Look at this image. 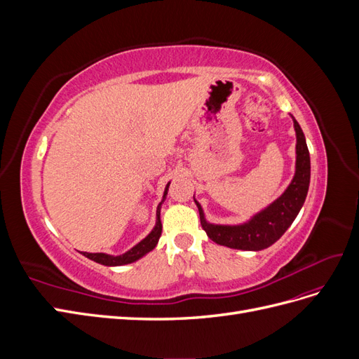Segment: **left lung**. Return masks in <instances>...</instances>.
I'll return each mask as SVG.
<instances>
[{
  "instance_id": "obj_1",
  "label": "left lung",
  "mask_w": 359,
  "mask_h": 359,
  "mask_svg": "<svg viewBox=\"0 0 359 359\" xmlns=\"http://www.w3.org/2000/svg\"><path fill=\"white\" fill-rule=\"evenodd\" d=\"M292 119L297 135L295 175L283 194L273 203H269L241 224H214L206 222L201 203L193 196L199 210L203 231L214 243L229 248L259 252L280 240L281 235L297 219L304 202H306L310 186V153L306 136H304L298 121L293 116Z\"/></svg>"
}]
</instances>
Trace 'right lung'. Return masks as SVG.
<instances>
[{"label": "right lung", "instance_id": "right-lung-1", "mask_svg": "<svg viewBox=\"0 0 359 359\" xmlns=\"http://www.w3.org/2000/svg\"><path fill=\"white\" fill-rule=\"evenodd\" d=\"M169 184L165 189V194H163V199L157 206V212H156V226L153 227V231H151L142 241L137 243L135 247H132L130 250H127L126 253L123 255H107V253H86V252H81L85 257H88L97 264H102L104 266H121V265H127V264H132L139 260L140 257H144L147 253H149L151 250H154L157 243H158V238L161 235V220H160V210H161V203L165 202L166 199V194L169 190Z\"/></svg>", "mask_w": 359, "mask_h": 359}]
</instances>
